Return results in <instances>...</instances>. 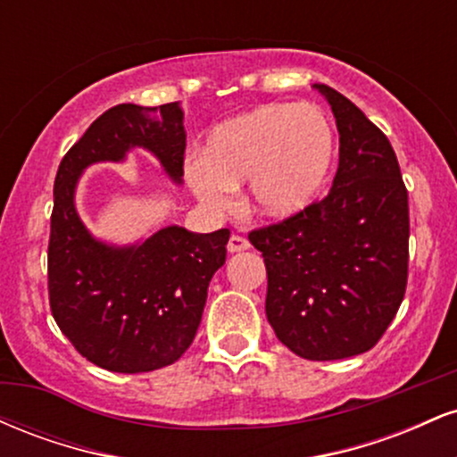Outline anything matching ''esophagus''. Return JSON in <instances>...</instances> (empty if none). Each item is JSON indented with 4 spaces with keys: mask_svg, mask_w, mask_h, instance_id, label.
I'll return each instance as SVG.
<instances>
[{
    "mask_svg": "<svg viewBox=\"0 0 457 457\" xmlns=\"http://www.w3.org/2000/svg\"><path fill=\"white\" fill-rule=\"evenodd\" d=\"M249 246H251L249 240H246L245 236H238V234L229 236V243H228L229 253H240V251H246Z\"/></svg>",
    "mask_w": 457,
    "mask_h": 457,
    "instance_id": "34e87169",
    "label": "esophagus"
}]
</instances>
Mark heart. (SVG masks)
Here are the masks:
<instances>
[{
    "instance_id": "1",
    "label": "heart",
    "mask_w": 457,
    "mask_h": 457,
    "mask_svg": "<svg viewBox=\"0 0 457 457\" xmlns=\"http://www.w3.org/2000/svg\"><path fill=\"white\" fill-rule=\"evenodd\" d=\"M335 152L333 127L316 104H260L214 124L202 154L187 159L191 191L211 211L234 204L249 180L251 208L287 219L305 211L322 188Z\"/></svg>"
}]
</instances>
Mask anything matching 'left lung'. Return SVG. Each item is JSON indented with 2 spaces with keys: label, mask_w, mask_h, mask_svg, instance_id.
<instances>
[{
  "label": "left lung",
  "mask_w": 457,
  "mask_h": 457,
  "mask_svg": "<svg viewBox=\"0 0 457 457\" xmlns=\"http://www.w3.org/2000/svg\"><path fill=\"white\" fill-rule=\"evenodd\" d=\"M339 130L328 195L253 229L269 275L266 318L283 345L337 361L378 344L408 281V191L389 139L333 87L316 83Z\"/></svg>",
  "instance_id": "8db88e82"
}]
</instances>
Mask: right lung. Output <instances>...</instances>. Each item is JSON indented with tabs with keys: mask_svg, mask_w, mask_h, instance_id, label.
Returning a JSON list of instances; mask_svg holds the SVG:
<instances>
[{
	"mask_svg": "<svg viewBox=\"0 0 457 457\" xmlns=\"http://www.w3.org/2000/svg\"><path fill=\"white\" fill-rule=\"evenodd\" d=\"M130 148L152 152L180 185L187 148L180 103H124L94 120L60 162L49 236L57 327L79 354L118 374L161 370L187 353L229 240V229L193 234L178 225L129 246L94 238L75 208L79 178L94 162L124 161Z\"/></svg>",
	"mask_w": 457,
	"mask_h": 457,
	"instance_id": "right-lung-1",
	"label": "right lung"
}]
</instances>
